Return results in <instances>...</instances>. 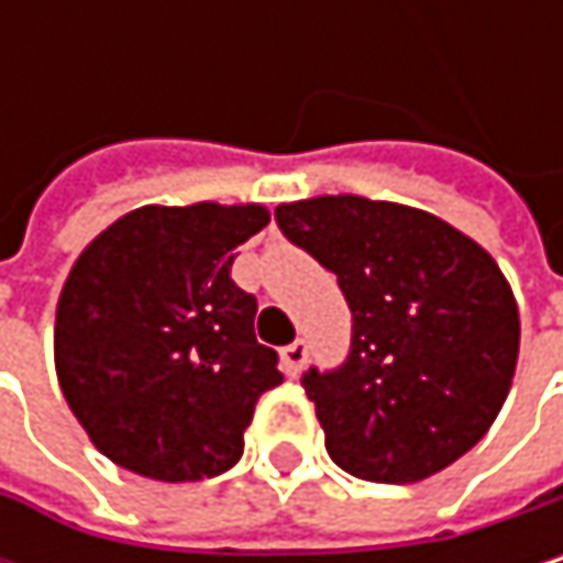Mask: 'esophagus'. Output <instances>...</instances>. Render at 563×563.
<instances>
[{
  "mask_svg": "<svg viewBox=\"0 0 563 563\" xmlns=\"http://www.w3.org/2000/svg\"><path fill=\"white\" fill-rule=\"evenodd\" d=\"M283 358V372L289 375V378H296L299 372H302V365H306V342H289L286 349L280 352Z\"/></svg>",
  "mask_w": 563,
  "mask_h": 563,
  "instance_id": "obj_1",
  "label": "esophagus"
}]
</instances>
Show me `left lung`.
Returning <instances> with one entry per match:
<instances>
[{"label":"left lung","instance_id":"left-lung-1","mask_svg":"<svg viewBox=\"0 0 563 563\" xmlns=\"http://www.w3.org/2000/svg\"><path fill=\"white\" fill-rule=\"evenodd\" d=\"M280 231L352 309L349 358L302 375L335 466L420 483L470 453L506 404L518 306L499 264L420 208L319 195L277 208Z\"/></svg>","mask_w":563,"mask_h":563}]
</instances>
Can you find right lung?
<instances>
[{
	"label": "right lung",
	"mask_w": 563,
	"mask_h": 563,
	"mask_svg": "<svg viewBox=\"0 0 563 563\" xmlns=\"http://www.w3.org/2000/svg\"><path fill=\"white\" fill-rule=\"evenodd\" d=\"M264 205H143L74 261L55 316L67 407L117 466L159 479L221 476L244 453L261 394L283 382L254 335L257 299L231 280Z\"/></svg>",
	"instance_id": "1"
}]
</instances>
